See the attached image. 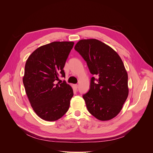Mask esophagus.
<instances>
[{"label": "esophagus", "instance_id": "1", "mask_svg": "<svg viewBox=\"0 0 153 153\" xmlns=\"http://www.w3.org/2000/svg\"><path fill=\"white\" fill-rule=\"evenodd\" d=\"M73 86H74V88L76 90V89H77V87H78V85H77V84H74V85H73Z\"/></svg>", "mask_w": 153, "mask_h": 153}]
</instances>
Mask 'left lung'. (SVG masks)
Returning <instances> with one entry per match:
<instances>
[{
  "mask_svg": "<svg viewBox=\"0 0 153 153\" xmlns=\"http://www.w3.org/2000/svg\"><path fill=\"white\" fill-rule=\"evenodd\" d=\"M92 77L90 90L83 95L93 116L105 121L115 117L128 96V74L119 54L110 47L95 39H83L75 45Z\"/></svg>",
  "mask_w": 153,
  "mask_h": 153,
  "instance_id": "8db88e82",
  "label": "left lung"
}]
</instances>
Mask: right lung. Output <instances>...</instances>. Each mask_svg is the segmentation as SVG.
Segmentation results:
<instances>
[{"label": "right lung", "instance_id": "1", "mask_svg": "<svg viewBox=\"0 0 153 153\" xmlns=\"http://www.w3.org/2000/svg\"><path fill=\"white\" fill-rule=\"evenodd\" d=\"M73 42H53L40 47L28 58L23 83L31 106L37 115L55 121L68 110L73 90L65 81L63 70Z\"/></svg>", "mask_w": 153, "mask_h": 153}]
</instances>
